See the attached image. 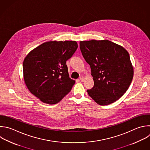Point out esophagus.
Segmentation results:
<instances>
[{"label": "esophagus", "instance_id": "obj_1", "mask_svg": "<svg viewBox=\"0 0 150 150\" xmlns=\"http://www.w3.org/2000/svg\"><path fill=\"white\" fill-rule=\"evenodd\" d=\"M79 79L81 80V82H83L84 81V77L83 76H80L79 77Z\"/></svg>", "mask_w": 150, "mask_h": 150}]
</instances>
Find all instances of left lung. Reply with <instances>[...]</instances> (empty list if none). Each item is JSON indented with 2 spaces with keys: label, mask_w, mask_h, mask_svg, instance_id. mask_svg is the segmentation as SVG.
Returning <instances> with one entry per match:
<instances>
[{
  "label": "left lung",
  "mask_w": 150,
  "mask_h": 150,
  "mask_svg": "<svg viewBox=\"0 0 150 150\" xmlns=\"http://www.w3.org/2000/svg\"><path fill=\"white\" fill-rule=\"evenodd\" d=\"M80 49L90 65L94 85L88 95L100 105L115 102L128 89L134 69L127 50L108 40L80 41Z\"/></svg>",
  "instance_id": "1"
}]
</instances>
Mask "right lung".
Returning a JSON list of instances; mask_svg holds the SVG:
<instances>
[{
    "mask_svg": "<svg viewBox=\"0 0 150 150\" xmlns=\"http://www.w3.org/2000/svg\"><path fill=\"white\" fill-rule=\"evenodd\" d=\"M78 48L76 41H49L30 51L23 62V78L29 91L46 104H55L71 90L66 62Z\"/></svg>",
    "mask_w": 150,
    "mask_h": 150,
    "instance_id": "right-lung-1",
    "label": "right lung"
}]
</instances>
